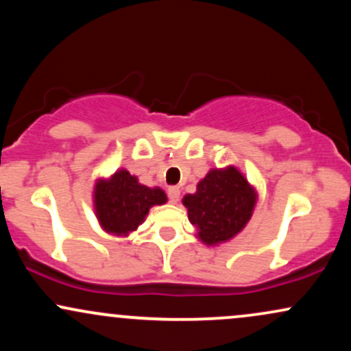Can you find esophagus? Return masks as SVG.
Segmentation results:
<instances>
[{
    "label": "esophagus",
    "instance_id": "1",
    "mask_svg": "<svg viewBox=\"0 0 351 351\" xmlns=\"http://www.w3.org/2000/svg\"><path fill=\"white\" fill-rule=\"evenodd\" d=\"M167 193H168V199H170L171 203H178V199H180V188L178 186H168Z\"/></svg>",
    "mask_w": 351,
    "mask_h": 351
}]
</instances>
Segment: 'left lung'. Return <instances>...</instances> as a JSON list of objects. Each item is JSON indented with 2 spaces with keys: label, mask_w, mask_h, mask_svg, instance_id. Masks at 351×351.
<instances>
[{
  "label": "left lung",
  "mask_w": 351,
  "mask_h": 351,
  "mask_svg": "<svg viewBox=\"0 0 351 351\" xmlns=\"http://www.w3.org/2000/svg\"><path fill=\"white\" fill-rule=\"evenodd\" d=\"M183 204L199 239L213 245L243 231L252 216L256 191L243 173L229 167L209 171L198 183L195 195L184 196Z\"/></svg>",
  "instance_id": "1"
}]
</instances>
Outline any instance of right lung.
I'll list each match as a JSON object with an SVG mask.
<instances>
[{
    "instance_id": "obj_1",
    "label": "right lung",
    "mask_w": 351,
    "mask_h": 351,
    "mask_svg": "<svg viewBox=\"0 0 351 351\" xmlns=\"http://www.w3.org/2000/svg\"><path fill=\"white\" fill-rule=\"evenodd\" d=\"M95 213L107 232L127 236L143 223L148 209L167 203L160 188L140 184L127 170L117 171L110 180H99L94 191Z\"/></svg>"
}]
</instances>
